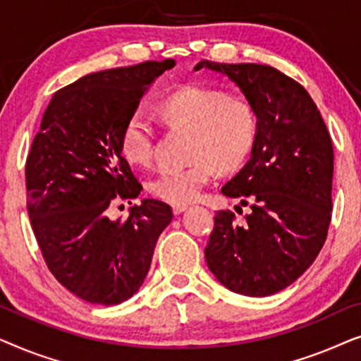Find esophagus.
Instances as JSON below:
<instances>
[{"label": "esophagus", "instance_id": "esophagus-1", "mask_svg": "<svg viewBox=\"0 0 361 361\" xmlns=\"http://www.w3.org/2000/svg\"><path fill=\"white\" fill-rule=\"evenodd\" d=\"M189 209V205H172V212H174V215H180L182 212H185Z\"/></svg>", "mask_w": 361, "mask_h": 361}]
</instances>
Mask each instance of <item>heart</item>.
Returning a JSON list of instances; mask_svg holds the SVG:
<instances>
[{"label":"heart","instance_id":"b5f03b06","mask_svg":"<svg viewBox=\"0 0 361 361\" xmlns=\"http://www.w3.org/2000/svg\"><path fill=\"white\" fill-rule=\"evenodd\" d=\"M162 116L172 126L194 133L189 159L184 167L162 169L149 182L157 199L174 205L197 200L202 190L221 172L235 171L253 149L258 120L250 103L228 98L224 92L205 87H185L161 105ZM157 133L146 113L135 111L121 131V151L128 161L149 166L156 154Z\"/></svg>","mask_w":361,"mask_h":361}]
</instances>
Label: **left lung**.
<instances>
[{
    "label": "left lung",
    "mask_w": 361,
    "mask_h": 361,
    "mask_svg": "<svg viewBox=\"0 0 361 361\" xmlns=\"http://www.w3.org/2000/svg\"><path fill=\"white\" fill-rule=\"evenodd\" d=\"M200 68L233 82L258 120L250 161L221 187L250 214L236 224L233 212H216L207 264L233 293L266 298L302 276L327 238L332 140L307 90L278 68L210 61Z\"/></svg>",
    "instance_id": "1"
}]
</instances>
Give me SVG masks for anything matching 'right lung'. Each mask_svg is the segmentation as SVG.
Returning <instances> with one entry per match:
<instances>
[{"label": "right lung", "instance_id": "1", "mask_svg": "<svg viewBox=\"0 0 361 361\" xmlns=\"http://www.w3.org/2000/svg\"><path fill=\"white\" fill-rule=\"evenodd\" d=\"M176 61L90 73L54 93L26 161L27 212L44 261L90 304L130 299L149 271L171 207L145 199L126 220L111 205L142 190L121 152V131L142 95Z\"/></svg>", "mask_w": 361, "mask_h": 361}]
</instances>
